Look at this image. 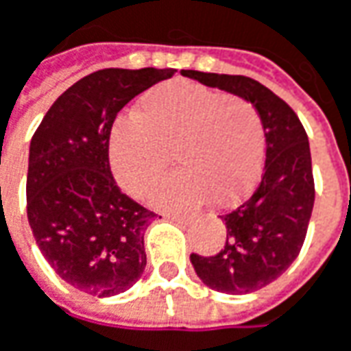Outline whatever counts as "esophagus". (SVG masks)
<instances>
[{
	"label": "esophagus",
	"mask_w": 351,
	"mask_h": 351,
	"mask_svg": "<svg viewBox=\"0 0 351 351\" xmlns=\"http://www.w3.org/2000/svg\"><path fill=\"white\" fill-rule=\"evenodd\" d=\"M165 218H167V220H171V221H178V223H180V221L189 220L186 216H178V214H167Z\"/></svg>",
	"instance_id": "1"
}]
</instances>
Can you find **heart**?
Segmentation results:
<instances>
[{
  "instance_id": "b5f03b06",
  "label": "heart",
  "mask_w": 351,
  "mask_h": 351,
  "mask_svg": "<svg viewBox=\"0 0 351 351\" xmlns=\"http://www.w3.org/2000/svg\"><path fill=\"white\" fill-rule=\"evenodd\" d=\"M182 173L153 192L162 210H189L208 198L220 208L239 202L259 176L265 153L261 115L247 99L176 80L141 98L137 112L115 123L110 160L117 182L145 196L169 169Z\"/></svg>"
}]
</instances>
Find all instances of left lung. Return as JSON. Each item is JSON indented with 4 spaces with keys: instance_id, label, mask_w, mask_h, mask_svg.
<instances>
[{
    "instance_id": "1",
    "label": "left lung",
    "mask_w": 351,
    "mask_h": 351,
    "mask_svg": "<svg viewBox=\"0 0 351 351\" xmlns=\"http://www.w3.org/2000/svg\"><path fill=\"white\" fill-rule=\"evenodd\" d=\"M182 76L247 99L261 115L265 167L257 189L230 214L216 255H191L206 287L226 295L263 289L291 267L304 243L314 206L311 145L297 114L269 88L247 76L182 70Z\"/></svg>"
}]
</instances>
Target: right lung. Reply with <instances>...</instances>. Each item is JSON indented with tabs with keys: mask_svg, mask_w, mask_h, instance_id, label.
I'll return each instance as SVG.
<instances>
[{
	"mask_svg": "<svg viewBox=\"0 0 351 351\" xmlns=\"http://www.w3.org/2000/svg\"><path fill=\"white\" fill-rule=\"evenodd\" d=\"M175 72H92L56 98L31 139L29 226L54 273L92 297L125 293L145 271L143 236L157 214L115 184L110 133L125 104Z\"/></svg>",
	"mask_w": 351,
	"mask_h": 351,
	"instance_id": "add662e5",
	"label": "right lung"
}]
</instances>
